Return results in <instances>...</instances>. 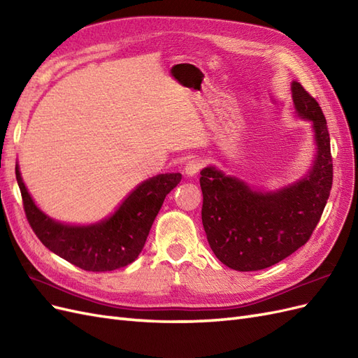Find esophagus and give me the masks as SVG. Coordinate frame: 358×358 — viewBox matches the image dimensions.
Instances as JSON below:
<instances>
[{
  "instance_id": "34e87169",
  "label": "esophagus",
  "mask_w": 358,
  "mask_h": 358,
  "mask_svg": "<svg viewBox=\"0 0 358 358\" xmlns=\"http://www.w3.org/2000/svg\"><path fill=\"white\" fill-rule=\"evenodd\" d=\"M201 166H203V161L201 159H191V161H188V164L185 166V175L187 176L197 175V173L201 169Z\"/></svg>"
}]
</instances>
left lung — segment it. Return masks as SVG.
Listing matches in <instances>:
<instances>
[{
  "label": "left lung",
  "mask_w": 358,
  "mask_h": 358,
  "mask_svg": "<svg viewBox=\"0 0 358 358\" xmlns=\"http://www.w3.org/2000/svg\"><path fill=\"white\" fill-rule=\"evenodd\" d=\"M297 113L315 129L318 154L309 176L276 192H259L215 167L200 171L201 221L221 263L239 272L273 266L305 245L320 222L333 183L326 116L299 82L292 83Z\"/></svg>",
  "instance_id": "1"
}]
</instances>
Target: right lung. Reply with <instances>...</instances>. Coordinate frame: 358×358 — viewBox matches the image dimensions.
<instances>
[{
	"label": "right lung",
	"instance_id": "1",
	"mask_svg": "<svg viewBox=\"0 0 358 358\" xmlns=\"http://www.w3.org/2000/svg\"><path fill=\"white\" fill-rule=\"evenodd\" d=\"M180 179V173L150 178L129 194L109 220L88 227H70L50 220L37 208L16 167V180L32 231L52 252L88 272H109L134 262L162 201Z\"/></svg>",
	"mask_w": 358,
	"mask_h": 358
}]
</instances>
